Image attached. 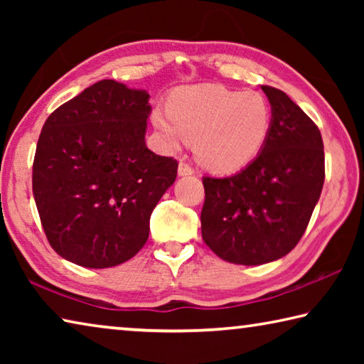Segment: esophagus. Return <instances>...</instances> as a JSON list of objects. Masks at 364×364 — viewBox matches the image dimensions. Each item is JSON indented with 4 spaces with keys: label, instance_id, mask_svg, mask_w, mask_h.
I'll return each instance as SVG.
<instances>
[{
    "label": "esophagus",
    "instance_id": "obj_1",
    "mask_svg": "<svg viewBox=\"0 0 364 364\" xmlns=\"http://www.w3.org/2000/svg\"><path fill=\"white\" fill-rule=\"evenodd\" d=\"M194 173V168L191 167L189 164L186 162H180V165H178V175L180 176H189Z\"/></svg>",
    "mask_w": 364,
    "mask_h": 364
}]
</instances>
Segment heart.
<instances>
[{
	"label": "heart",
	"instance_id": "heart-1",
	"mask_svg": "<svg viewBox=\"0 0 364 364\" xmlns=\"http://www.w3.org/2000/svg\"><path fill=\"white\" fill-rule=\"evenodd\" d=\"M271 120V106L262 93L217 85L176 90L168 112H152L154 127L170 149L196 139L197 160L217 173H232L249 165L267 143Z\"/></svg>",
	"mask_w": 364,
	"mask_h": 364
}]
</instances>
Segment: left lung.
<instances>
[{
	"label": "left lung",
	"mask_w": 364,
	"mask_h": 364,
	"mask_svg": "<svg viewBox=\"0 0 364 364\" xmlns=\"http://www.w3.org/2000/svg\"><path fill=\"white\" fill-rule=\"evenodd\" d=\"M262 90L273 120L260 154L236 175L202 178V239L221 260L247 267L279 260L297 245L324 183L318 127L284 91Z\"/></svg>",
	"instance_id": "8db88e82"
}]
</instances>
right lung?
I'll list each match as a JSON object with an SVG mask.
<instances>
[{"mask_svg": "<svg viewBox=\"0 0 364 364\" xmlns=\"http://www.w3.org/2000/svg\"><path fill=\"white\" fill-rule=\"evenodd\" d=\"M149 93L115 80L88 86L48 117L33 160V197L58 254L85 268L130 260L149 237L178 162L146 146Z\"/></svg>", "mask_w": 364, "mask_h": 364, "instance_id": "1", "label": "right lung"}]
</instances>
